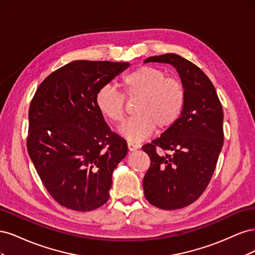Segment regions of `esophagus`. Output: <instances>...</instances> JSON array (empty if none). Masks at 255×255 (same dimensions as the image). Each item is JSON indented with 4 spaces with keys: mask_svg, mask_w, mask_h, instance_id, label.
<instances>
[{
    "mask_svg": "<svg viewBox=\"0 0 255 255\" xmlns=\"http://www.w3.org/2000/svg\"><path fill=\"white\" fill-rule=\"evenodd\" d=\"M128 150L129 151H135L137 149H139V144H137V143L132 142V141H128Z\"/></svg>",
    "mask_w": 255,
    "mask_h": 255,
    "instance_id": "esophagus-1",
    "label": "esophagus"
}]
</instances>
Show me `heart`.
Returning a JSON list of instances; mask_svg holds the SVG:
<instances>
[{"mask_svg":"<svg viewBox=\"0 0 255 255\" xmlns=\"http://www.w3.org/2000/svg\"><path fill=\"white\" fill-rule=\"evenodd\" d=\"M121 86L128 99H138L135 117L123 123L120 133L130 141H140L155 128L163 130L180 118L186 101L183 84L167 78L165 71L151 66H142L122 76ZM99 112L113 122L125 119V96L112 85H104L95 98Z\"/></svg>","mask_w":255,"mask_h":255,"instance_id":"b5f03b06","label":"heart"}]
</instances>
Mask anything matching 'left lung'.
Returning a JSON list of instances; mask_svg holds the SVG:
<instances>
[{
	"label": "left lung",
	"mask_w": 255,
	"mask_h": 255,
	"mask_svg": "<svg viewBox=\"0 0 255 255\" xmlns=\"http://www.w3.org/2000/svg\"><path fill=\"white\" fill-rule=\"evenodd\" d=\"M144 63L173 66L186 94L180 118L142 146L151 159L145 199L161 210H177L195 202L212 179L223 144L222 105L211 80L191 61L168 53Z\"/></svg>",
	"instance_id": "1"
}]
</instances>
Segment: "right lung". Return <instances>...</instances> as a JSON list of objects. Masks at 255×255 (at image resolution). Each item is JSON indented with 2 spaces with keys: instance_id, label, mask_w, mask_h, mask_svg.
Instances as JSON below:
<instances>
[{
  "instance_id": "right-lung-1",
  "label": "right lung",
  "mask_w": 255,
  "mask_h": 255,
  "mask_svg": "<svg viewBox=\"0 0 255 255\" xmlns=\"http://www.w3.org/2000/svg\"><path fill=\"white\" fill-rule=\"evenodd\" d=\"M128 66L71 61L52 72L30 102L29 157L52 198L69 210L89 212L110 198L113 171L128 144L106 125L95 98Z\"/></svg>"
}]
</instances>
